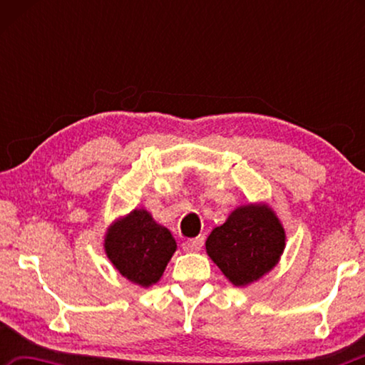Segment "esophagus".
I'll use <instances>...</instances> for the list:
<instances>
[{
  "label": "esophagus",
  "mask_w": 365,
  "mask_h": 365,
  "mask_svg": "<svg viewBox=\"0 0 365 365\" xmlns=\"http://www.w3.org/2000/svg\"><path fill=\"white\" fill-rule=\"evenodd\" d=\"M202 245H205V238L202 237H197V238H190V240H185L183 242V251L187 252H196L202 248Z\"/></svg>",
  "instance_id": "esophagus-1"
}]
</instances>
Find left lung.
Wrapping results in <instances>:
<instances>
[{"instance_id":"1","label":"left lung","mask_w":365,"mask_h":365,"mask_svg":"<svg viewBox=\"0 0 365 365\" xmlns=\"http://www.w3.org/2000/svg\"><path fill=\"white\" fill-rule=\"evenodd\" d=\"M287 235L279 215L265 202H250L228 214L206 240V252L235 287L261 280L279 264Z\"/></svg>"}]
</instances>
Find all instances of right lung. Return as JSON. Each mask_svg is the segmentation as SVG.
<instances>
[{
    "instance_id": "right-lung-1",
    "label": "right lung",
    "mask_w": 365,
    "mask_h": 365,
    "mask_svg": "<svg viewBox=\"0 0 365 365\" xmlns=\"http://www.w3.org/2000/svg\"><path fill=\"white\" fill-rule=\"evenodd\" d=\"M104 252L122 277L141 288L158 283L177 250L169 228L145 207L115 219L104 233Z\"/></svg>"
}]
</instances>
